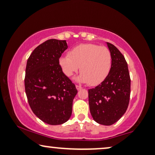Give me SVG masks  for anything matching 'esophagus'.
<instances>
[{"mask_svg":"<svg viewBox=\"0 0 155 155\" xmlns=\"http://www.w3.org/2000/svg\"><path fill=\"white\" fill-rule=\"evenodd\" d=\"M76 88H77L78 90H80L82 89V87H81V86H80V85H76Z\"/></svg>","mask_w":155,"mask_h":155,"instance_id":"obj_1","label":"esophagus"}]
</instances>
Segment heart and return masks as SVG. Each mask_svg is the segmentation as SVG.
Returning <instances> with one entry per match:
<instances>
[{"instance_id":"1","label":"heart","mask_w":155,"mask_h":155,"mask_svg":"<svg viewBox=\"0 0 155 155\" xmlns=\"http://www.w3.org/2000/svg\"><path fill=\"white\" fill-rule=\"evenodd\" d=\"M59 63L67 77L73 75L80 67L81 74L78 78V81L96 86L102 83L110 73L112 54L105 46L80 44L70 50L68 56L60 58Z\"/></svg>"}]
</instances>
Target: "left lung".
<instances>
[{"instance_id": "8db88e82", "label": "left lung", "mask_w": 155, "mask_h": 155, "mask_svg": "<svg viewBox=\"0 0 155 155\" xmlns=\"http://www.w3.org/2000/svg\"><path fill=\"white\" fill-rule=\"evenodd\" d=\"M112 54V68L105 80L88 90L90 111L93 120L111 125L125 113L130 97V77L125 58L114 45L107 43Z\"/></svg>"}]
</instances>
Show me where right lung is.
Masks as SVG:
<instances>
[{"label":"right lung","mask_w":155,"mask_h":155,"mask_svg":"<svg viewBox=\"0 0 155 155\" xmlns=\"http://www.w3.org/2000/svg\"><path fill=\"white\" fill-rule=\"evenodd\" d=\"M67 48L66 41L48 40L34 50L26 65L25 89L30 107L40 120L52 125L70 119L78 92L59 64Z\"/></svg>","instance_id":"1"}]
</instances>
